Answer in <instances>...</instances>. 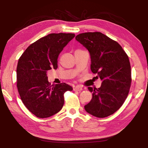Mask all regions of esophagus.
<instances>
[{
  "label": "esophagus",
  "instance_id": "esophagus-1",
  "mask_svg": "<svg viewBox=\"0 0 148 148\" xmlns=\"http://www.w3.org/2000/svg\"><path fill=\"white\" fill-rule=\"evenodd\" d=\"M73 90H74V91H82V90H83V89H82V87H79V86H76L75 87H74Z\"/></svg>",
  "mask_w": 148,
  "mask_h": 148
}]
</instances>
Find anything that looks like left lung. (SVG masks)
<instances>
[{"label": "left lung", "mask_w": 148, "mask_h": 148, "mask_svg": "<svg viewBox=\"0 0 148 148\" xmlns=\"http://www.w3.org/2000/svg\"><path fill=\"white\" fill-rule=\"evenodd\" d=\"M76 40L88 50L91 70L102 80L99 88L89 87L92 99L84 108L97 117H106L115 113L124 103L131 84L129 57L117 42L100 32H85Z\"/></svg>", "instance_id": "8db88e82"}]
</instances>
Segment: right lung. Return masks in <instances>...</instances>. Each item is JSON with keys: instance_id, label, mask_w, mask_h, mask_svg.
<instances>
[{"instance_id": "right-lung-1", "label": "right lung", "mask_w": 148, "mask_h": 148, "mask_svg": "<svg viewBox=\"0 0 148 148\" xmlns=\"http://www.w3.org/2000/svg\"><path fill=\"white\" fill-rule=\"evenodd\" d=\"M74 36L72 33L49 34L30 45L19 59L17 89L25 106L37 117L58 113L63 106L64 92L73 89L65 83L51 86L47 72L57 69L59 55Z\"/></svg>"}]
</instances>
